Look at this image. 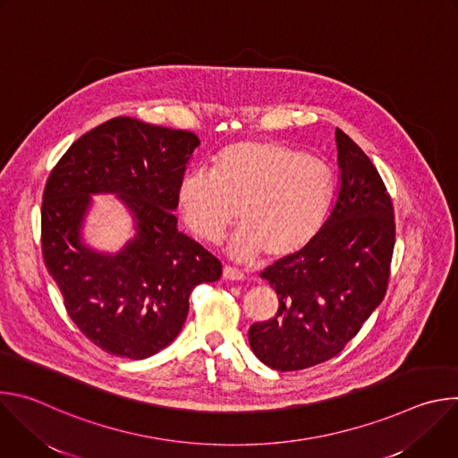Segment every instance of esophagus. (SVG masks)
Returning <instances> with one entry per match:
<instances>
[{"mask_svg":"<svg viewBox=\"0 0 458 458\" xmlns=\"http://www.w3.org/2000/svg\"><path fill=\"white\" fill-rule=\"evenodd\" d=\"M223 277L228 281H242L244 279V276L237 268H232L228 265L223 268Z\"/></svg>","mask_w":458,"mask_h":458,"instance_id":"34e87169","label":"esophagus"}]
</instances>
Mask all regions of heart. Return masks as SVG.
<instances>
[{
    "label": "heart",
    "mask_w": 458,
    "mask_h": 458,
    "mask_svg": "<svg viewBox=\"0 0 458 458\" xmlns=\"http://www.w3.org/2000/svg\"><path fill=\"white\" fill-rule=\"evenodd\" d=\"M334 195V168L281 141L233 143L214 157L212 172H188L177 188L186 225L208 242L223 239L239 208L242 226L228 251L242 263L302 251L328 221Z\"/></svg>",
    "instance_id": "heart-1"
}]
</instances>
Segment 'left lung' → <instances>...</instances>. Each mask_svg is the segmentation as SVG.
Returning a JSON list of instances; mask_svg holds the SVG:
<instances>
[{"label": "left lung", "instance_id": "left-lung-1", "mask_svg": "<svg viewBox=\"0 0 458 458\" xmlns=\"http://www.w3.org/2000/svg\"><path fill=\"white\" fill-rule=\"evenodd\" d=\"M341 186L315 241L260 277L279 297L276 317L255 322V357L277 371L330 360L382 302L395 246L394 205L369 157L335 130Z\"/></svg>", "mask_w": 458, "mask_h": 458}]
</instances>
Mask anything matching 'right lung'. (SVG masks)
<instances>
[{"label":"right lung","mask_w":458,"mask_h":458,"mask_svg":"<svg viewBox=\"0 0 458 458\" xmlns=\"http://www.w3.org/2000/svg\"><path fill=\"white\" fill-rule=\"evenodd\" d=\"M199 138L134 117H114L81 136L50 172L41 248L69 317L103 352L141 360L166 348L188 297L221 277L208 250L177 230V188ZM94 192H115L137 223L117 254L87 247L81 226Z\"/></svg>","instance_id":"add662e5"}]
</instances>
